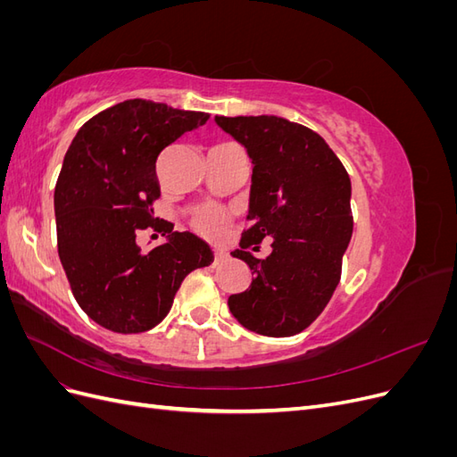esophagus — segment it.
<instances>
[{"mask_svg": "<svg viewBox=\"0 0 457 457\" xmlns=\"http://www.w3.org/2000/svg\"><path fill=\"white\" fill-rule=\"evenodd\" d=\"M223 259H225V253L215 250V253H213V261H215V262H219V261H223Z\"/></svg>", "mask_w": 457, "mask_h": 457, "instance_id": "esophagus-1", "label": "esophagus"}]
</instances>
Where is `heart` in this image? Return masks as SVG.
<instances>
[{"mask_svg": "<svg viewBox=\"0 0 457 457\" xmlns=\"http://www.w3.org/2000/svg\"><path fill=\"white\" fill-rule=\"evenodd\" d=\"M192 227L207 238H219L228 228V215L217 205H204L192 217Z\"/></svg>", "mask_w": 457, "mask_h": 457, "instance_id": "b5f03b06", "label": "heart"}]
</instances>
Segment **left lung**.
Instances as JSON below:
<instances>
[{
  "instance_id": "8db88e82",
  "label": "left lung",
  "mask_w": 457,
  "mask_h": 457,
  "mask_svg": "<svg viewBox=\"0 0 457 457\" xmlns=\"http://www.w3.org/2000/svg\"><path fill=\"white\" fill-rule=\"evenodd\" d=\"M253 162L250 228L232 257L253 280L228 297L237 320L261 336L289 337L309 328L334 295L353 234L351 179L320 135L278 116L215 118ZM271 240L265 260L250 249Z\"/></svg>"
}]
</instances>
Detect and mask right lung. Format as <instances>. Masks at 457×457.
<instances>
[{
    "instance_id": "right-lung-1",
    "label": "right lung",
    "mask_w": 457,
    "mask_h": 457,
    "mask_svg": "<svg viewBox=\"0 0 457 457\" xmlns=\"http://www.w3.org/2000/svg\"><path fill=\"white\" fill-rule=\"evenodd\" d=\"M210 114L145 99L93 116L68 148L54 187L57 247L71 289L91 320L116 334H141L168 316L192 270L213 261L212 247L152 217L160 198L156 160ZM141 229L169 234L143 253Z\"/></svg>"
}]
</instances>
